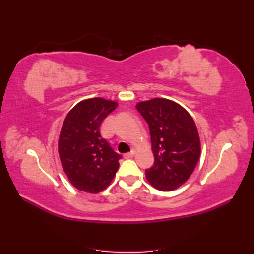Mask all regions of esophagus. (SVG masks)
<instances>
[{
    "mask_svg": "<svg viewBox=\"0 0 254 254\" xmlns=\"http://www.w3.org/2000/svg\"><path fill=\"white\" fill-rule=\"evenodd\" d=\"M134 153H135V151L132 149V150L130 151V152L125 153V155H124V158H125V159H131V158L134 156Z\"/></svg>",
    "mask_w": 254,
    "mask_h": 254,
    "instance_id": "obj_1",
    "label": "esophagus"
}]
</instances>
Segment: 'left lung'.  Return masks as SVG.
Wrapping results in <instances>:
<instances>
[{
	"label": "left lung",
	"instance_id": "obj_1",
	"mask_svg": "<svg viewBox=\"0 0 254 254\" xmlns=\"http://www.w3.org/2000/svg\"><path fill=\"white\" fill-rule=\"evenodd\" d=\"M149 127L153 165L145 171L153 188L167 191L181 187L200 157V140L194 120L175 102L153 98L137 104Z\"/></svg>",
	"mask_w": 254,
	"mask_h": 254
}]
</instances>
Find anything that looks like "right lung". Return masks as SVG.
Listing matches in <instances>:
<instances>
[{"instance_id":"obj_1","label":"right lung","mask_w":254,"mask_h":254,"mask_svg":"<svg viewBox=\"0 0 254 254\" xmlns=\"http://www.w3.org/2000/svg\"><path fill=\"white\" fill-rule=\"evenodd\" d=\"M118 103L96 97L82 101L67 113L61 128L58 151L68 180L79 190L97 194L109 186L121 155L102 136V122Z\"/></svg>"}]
</instances>
